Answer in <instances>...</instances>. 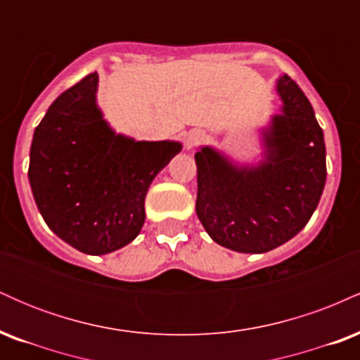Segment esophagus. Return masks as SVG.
I'll return each instance as SVG.
<instances>
[{
    "label": "esophagus",
    "mask_w": 360,
    "mask_h": 360,
    "mask_svg": "<svg viewBox=\"0 0 360 360\" xmlns=\"http://www.w3.org/2000/svg\"><path fill=\"white\" fill-rule=\"evenodd\" d=\"M205 140V134L201 130H191L186 134L184 137V147L186 148H194L200 146L201 142Z\"/></svg>",
    "instance_id": "esophagus-1"
}]
</instances>
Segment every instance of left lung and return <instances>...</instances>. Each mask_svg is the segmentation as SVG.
<instances>
[{
  "label": "left lung",
  "mask_w": 360,
  "mask_h": 360,
  "mask_svg": "<svg viewBox=\"0 0 360 360\" xmlns=\"http://www.w3.org/2000/svg\"><path fill=\"white\" fill-rule=\"evenodd\" d=\"M278 93L283 115L266 134L262 166L237 169L210 147L196 152V214L220 245L262 254L283 245L307 225L326 179L323 130L311 103L288 74Z\"/></svg>",
  "instance_id": "1"
}]
</instances>
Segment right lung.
Listing matches in <instances>:
<instances>
[{"label":"right lung","instance_id":"obj_1","mask_svg":"<svg viewBox=\"0 0 360 360\" xmlns=\"http://www.w3.org/2000/svg\"><path fill=\"white\" fill-rule=\"evenodd\" d=\"M98 72L65 89L35 128L32 193L45 223L74 249L108 254L130 243L146 221V194L181 150L177 142L115 135L98 110Z\"/></svg>","mask_w":360,"mask_h":360}]
</instances>
